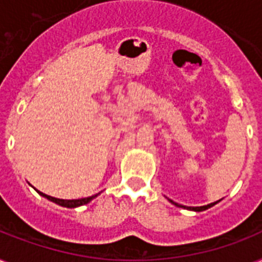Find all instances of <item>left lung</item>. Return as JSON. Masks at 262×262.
Here are the masks:
<instances>
[{"instance_id": "obj_1", "label": "left lung", "mask_w": 262, "mask_h": 262, "mask_svg": "<svg viewBox=\"0 0 262 262\" xmlns=\"http://www.w3.org/2000/svg\"><path fill=\"white\" fill-rule=\"evenodd\" d=\"M171 201V200H170ZM172 204H175L174 201H171ZM216 203H212V204H208V205H204V207H183V205H179V204H175L177 207H182V208H187V209H191V211H197V212H201V211H205V209H208V208L213 207Z\"/></svg>"}]
</instances>
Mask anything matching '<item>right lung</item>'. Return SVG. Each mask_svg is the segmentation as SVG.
<instances>
[{"instance_id":"add662e5","label":"right lung","mask_w":262,"mask_h":262,"mask_svg":"<svg viewBox=\"0 0 262 262\" xmlns=\"http://www.w3.org/2000/svg\"><path fill=\"white\" fill-rule=\"evenodd\" d=\"M39 193H40L43 197H46V199L50 200V201H54V203L59 204V205H62V207H67V208L80 207V205L88 204L91 200L96 197V194H95V195H91V197H85V199H79V200H61V199H55V197H51V195L45 194V193H42V191H39Z\"/></svg>"}]
</instances>
